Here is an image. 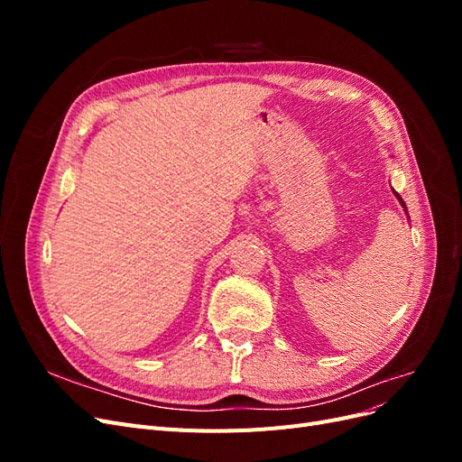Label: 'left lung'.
Instances as JSON below:
<instances>
[{"label":"left lung","instance_id":"8db88e82","mask_svg":"<svg viewBox=\"0 0 462 462\" xmlns=\"http://www.w3.org/2000/svg\"><path fill=\"white\" fill-rule=\"evenodd\" d=\"M393 194H395V197H397V200H399V204H401V206H402V208H404V212H407V204H404V202H402V199H401V197H399V194H397V192H395V190H393ZM407 216H409V212H407Z\"/></svg>","mask_w":462,"mask_h":462}]
</instances>
